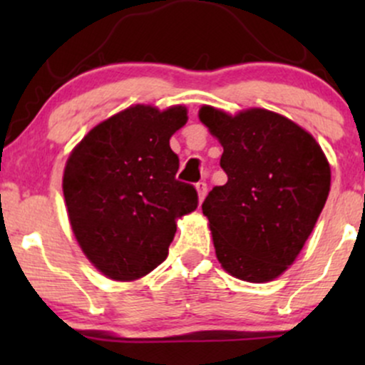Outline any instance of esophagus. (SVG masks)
Here are the masks:
<instances>
[{"mask_svg": "<svg viewBox=\"0 0 365 365\" xmlns=\"http://www.w3.org/2000/svg\"><path fill=\"white\" fill-rule=\"evenodd\" d=\"M195 188H197V194H199V200L202 202L204 197H206V194H207V183L206 182H199L195 185Z\"/></svg>", "mask_w": 365, "mask_h": 365, "instance_id": "34e87169", "label": "esophagus"}]
</instances>
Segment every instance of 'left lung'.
<instances>
[{
	"label": "left lung",
	"instance_id": "8db88e82",
	"mask_svg": "<svg viewBox=\"0 0 365 365\" xmlns=\"http://www.w3.org/2000/svg\"><path fill=\"white\" fill-rule=\"evenodd\" d=\"M199 118L223 145L228 175L202 202L217 261L238 279L271 282L292 266L324 207L328 159L311 133L278 113L232 116L202 106Z\"/></svg>",
	"mask_w": 365,
	"mask_h": 365
}]
</instances>
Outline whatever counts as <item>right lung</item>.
Returning a JSON list of instances; mask_svg holds the SVG:
<instances>
[{"label": "right lung", "instance_id": "1", "mask_svg": "<svg viewBox=\"0 0 365 365\" xmlns=\"http://www.w3.org/2000/svg\"><path fill=\"white\" fill-rule=\"evenodd\" d=\"M187 108L130 106L96 125L70 154L63 195L87 259L108 278L132 282L166 259L178 217L197 207L194 185L178 182L170 139Z\"/></svg>", "mask_w": 365, "mask_h": 365}]
</instances>
